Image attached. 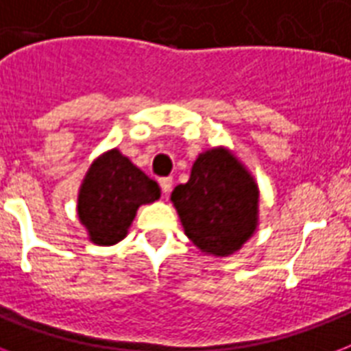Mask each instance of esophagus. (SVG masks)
Segmentation results:
<instances>
[{"label":"esophagus","instance_id":"1","mask_svg":"<svg viewBox=\"0 0 351 351\" xmlns=\"http://www.w3.org/2000/svg\"><path fill=\"white\" fill-rule=\"evenodd\" d=\"M160 189L164 195H169L173 189V178H160Z\"/></svg>","mask_w":351,"mask_h":351}]
</instances>
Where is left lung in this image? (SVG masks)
<instances>
[{"instance_id": "obj_1", "label": "left lung", "mask_w": 351, "mask_h": 351, "mask_svg": "<svg viewBox=\"0 0 351 351\" xmlns=\"http://www.w3.org/2000/svg\"><path fill=\"white\" fill-rule=\"evenodd\" d=\"M171 202L187 239L208 255H233L258 226V186L226 147L198 154L189 180L175 187Z\"/></svg>"}]
</instances>
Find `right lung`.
<instances>
[{
    "instance_id": "1",
    "label": "right lung",
    "mask_w": 351,
    "mask_h": 351,
    "mask_svg": "<svg viewBox=\"0 0 351 351\" xmlns=\"http://www.w3.org/2000/svg\"><path fill=\"white\" fill-rule=\"evenodd\" d=\"M160 198V187L118 149L90 164L78 193V219L96 245L125 239L142 204Z\"/></svg>"
}]
</instances>
